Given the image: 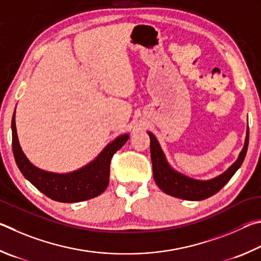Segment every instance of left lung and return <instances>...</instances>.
I'll return each instance as SVG.
<instances>
[{"label":"left lung","mask_w":261,"mask_h":261,"mask_svg":"<svg viewBox=\"0 0 261 261\" xmlns=\"http://www.w3.org/2000/svg\"><path fill=\"white\" fill-rule=\"evenodd\" d=\"M150 136V153H151L152 161V170H153V179L156 181L157 186L164 193L171 196H174L176 198L187 199V200H203L211 196L216 195L228 181L231 179V176L235 174L236 171L241 167L243 163L246 151H248L249 145V127L246 130V138L244 147L242 149L237 161L222 173L214 179L207 181H199L180 174L176 171L172 170L171 166L165 158L163 150L159 145L157 139L153 134L149 132Z\"/></svg>","instance_id":"left-lung-1"}]
</instances>
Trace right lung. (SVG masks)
I'll list each match as a JSON object with an SVG mask.
<instances>
[{
	"instance_id": "right-lung-1",
	"label": "right lung",
	"mask_w": 261,
	"mask_h": 261,
	"mask_svg": "<svg viewBox=\"0 0 261 261\" xmlns=\"http://www.w3.org/2000/svg\"><path fill=\"white\" fill-rule=\"evenodd\" d=\"M12 150L17 166L35 188L49 198L61 203H76L97 197L108 188L110 179V163L113 154L129 139L125 134L108 144L98 157L88 165L66 174L45 172L35 167L22 152L18 142L15 113L11 122Z\"/></svg>"
}]
</instances>
